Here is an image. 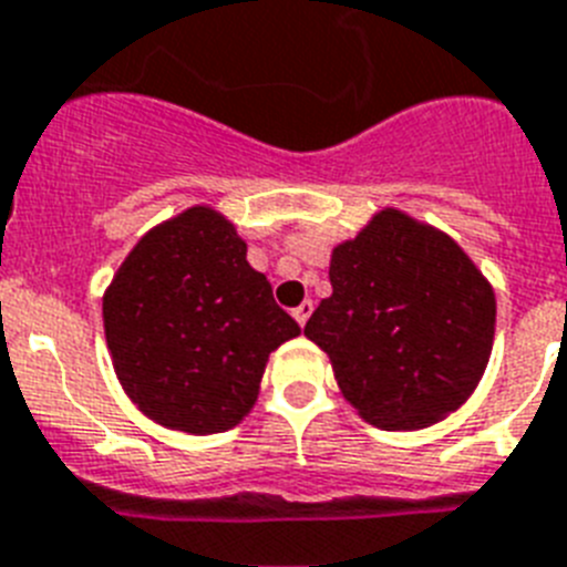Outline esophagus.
<instances>
[{
    "instance_id": "esophagus-1",
    "label": "esophagus",
    "mask_w": 567,
    "mask_h": 567,
    "mask_svg": "<svg viewBox=\"0 0 567 567\" xmlns=\"http://www.w3.org/2000/svg\"><path fill=\"white\" fill-rule=\"evenodd\" d=\"M311 311H313V302H311V299H306V302H302V306L293 308V320H297L299 326H306L308 317H311Z\"/></svg>"
}]
</instances>
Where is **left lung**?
I'll return each mask as SVG.
<instances>
[{
	"label": "left lung",
	"mask_w": 567,
	"mask_h": 567,
	"mask_svg": "<svg viewBox=\"0 0 567 567\" xmlns=\"http://www.w3.org/2000/svg\"><path fill=\"white\" fill-rule=\"evenodd\" d=\"M334 293L306 322L337 386L383 430H423L467 401L493 349L496 297L450 236L398 210L334 247Z\"/></svg>",
	"instance_id": "1"
}]
</instances>
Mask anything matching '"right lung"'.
<instances>
[{
	"instance_id": "add662e5",
	"label": "right lung",
	"mask_w": 567,
	"mask_h": 567,
	"mask_svg": "<svg viewBox=\"0 0 567 567\" xmlns=\"http://www.w3.org/2000/svg\"><path fill=\"white\" fill-rule=\"evenodd\" d=\"M114 372L169 430L210 435L250 412L274 349L299 334L247 265L236 227L193 207L137 241L103 297Z\"/></svg>"
}]
</instances>
